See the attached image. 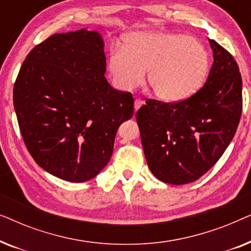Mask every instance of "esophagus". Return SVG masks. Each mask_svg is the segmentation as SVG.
<instances>
[{
    "label": "esophagus",
    "mask_w": 251,
    "mask_h": 251,
    "mask_svg": "<svg viewBox=\"0 0 251 251\" xmlns=\"http://www.w3.org/2000/svg\"><path fill=\"white\" fill-rule=\"evenodd\" d=\"M143 104H144V101L142 100V99H136V100H135V111H137V109H139V107Z\"/></svg>",
    "instance_id": "obj_1"
}]
</instances>
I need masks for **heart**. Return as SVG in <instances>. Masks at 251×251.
Returning <instances> with one entry per match:
<instances>
[{
  "instance_id": "1",
  "label": "heart",
  "mask_w": 251,
  "mask_h": 251,
  "mask_svg": "<svg viewBox=\"0 0 251 251\" xmlns=\"http://www.w3.org/2000/svg\"><path fill=\"white\" fill-rule=\"evenodd\" d=\"M108 72L120 90L139 85L149 71V83L160 100L190 98L207 80L210 57L200 40L166 30H142L123 40V49L112 50Z\"/></svg>"
}]
</instances>
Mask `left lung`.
I'll list each match as a JSON object with an SVG mask.
<instances>
[{
	"label": "left lung",
	"mask_w": 251,
	"mask_h": 251,
	"mask_svg": "<svg viewBox=\"0 0 251 251\" xmlns=\"http://www.w3.org/2000/svg\"><path fill=\"white\" fill-rule=\"evenodd\" d=\"M214 63L203 87L185 100H147L136 114L150 170L173 185L188 184L219 160L238 128L242 78L232 54L209 40Z\"/></svg>",
	"instance_id": "8db88e82"
}]
</instances>
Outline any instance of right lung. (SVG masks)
Listing matches in <instances>:
<instances>
[{
    "instance_id": "add662e5",
    "label": "right lung",
    "mask_w": 251,
    "mask_h": 251,
    "mask_svg": "<svg viewBox=\"0 0 251 251\" xmlns=\"http://www.w3.org/2000/svg\"><path fill=\"white\" fill-rule=\"evenodd\" d=\"M104 47L97 30L54 34L28 53L13 87L30 155L72 183L90 180L104 169L119 126L133 115L132 95L106 80Z\"/></svg>"
}]
</instances>
